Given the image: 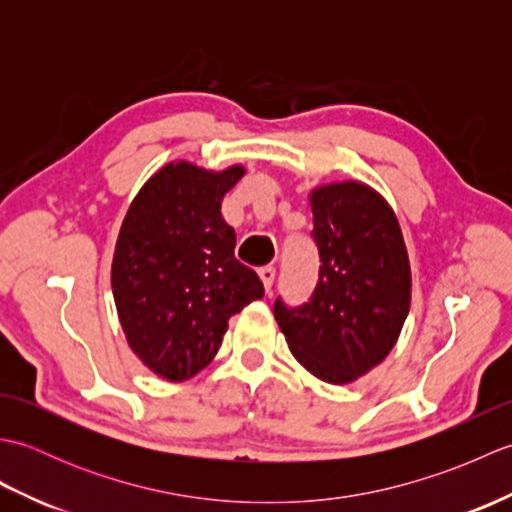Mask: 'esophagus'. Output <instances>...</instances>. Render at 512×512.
<instances>
[{"label": "esophagus", "mask_w": 512, "mask_h": 512, "mask_svg": "<svg viewBox=\"0 0 512 512\" xmlns=\"http://www.w3.org/2000/svg\"><path fill=\"white\" fill-rule=\"evenodd\" d=\"M259 279H262V284H264L266 292L273 290V284H275V268H273V266L259 268Z\"/></svg>", "instance_id": "34e87169"}]
</instances>
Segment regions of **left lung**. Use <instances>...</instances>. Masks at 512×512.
<instances>
[{"label": "left lung", "mask_w": 512, "mask_h": 512, "mask_svg": "<svg viewBox=\"0 0 512 512\" xmlns=\"http://www.w3.org/2000/svg\"><path fill=\"white\" fill-rule=\"evenodd\" d=\"M321 268L301 308L275 301L292 356L323 383L347 385L394 350L411 306V268L398 217L358 180L310 191Z\"/></svg>", "instance_id": "left-lung-1"}]
</instances>
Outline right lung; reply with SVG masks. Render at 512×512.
<instances>
[{"label": "right lung", "instance_id": "1", "mask_svg": "<svg viewBox=\"0 0 512 512\" xmlns=\"http://www.w3.org/2000/svg\"><path fill=\"white\" fill-rule=\"evenodd\" d=\"M187 160L160 167L136 193L112 259V292L132 352L158 378L180 383L213 361L228 319L264 297L255 270L235 259L220 213L242 180Z\"/></svg>", "mask_w": 512, "mask_h": 512}]
</instances>
